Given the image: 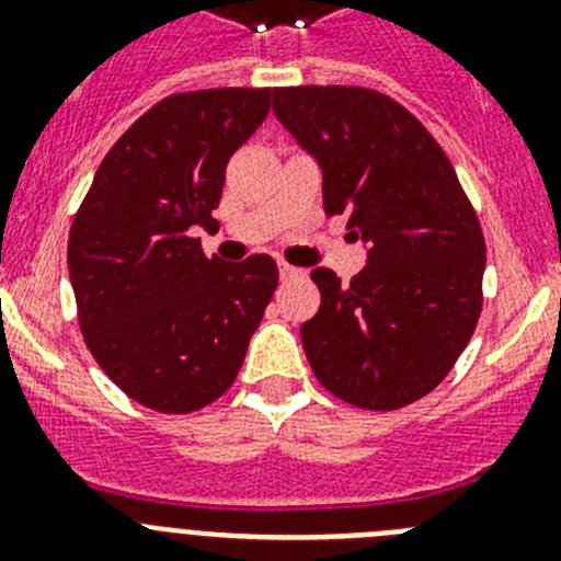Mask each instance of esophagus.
Wrapping results in <instances>:
<instances>
[{
	"mask_svg": "<svg viewBox=\"0 0 561 561\" xmlns=\"http://www.w3.org/2000/svg\"><path fill=\"white\" fill-rule=\"evenodd\" d=\"M277 270H280V280H291V277H304V270H297V266L280 264V266H277Z\"/></svg>",
	"mask_w": 561,
	"mask_h": 561,
	"instance_id": "34e87169",
	"label": "esophagus"
}]
</instances>
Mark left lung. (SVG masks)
Listing matches in <instances>:
<instances>
[{"label":"left lung","instance_id":"obj_1","mask_svg":"<svg viewBox=\"0 0 561 561\" xmlns=\"http://www.w3.org/2000/svg\"><path fill=\"white\" fill-rule=\"evenodd\" d=\"M272 112L323 171V207L348 213L368 266L342 286L314 270L300 325L325 390L396 410L438 388L483 306L485 241L453 162L393 98L362 87L272 89Z\"/></svg>","mask_w":561,"mask_h":561}]
</instances>
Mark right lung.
<instances>
[{
    "mask_svg": "<svg viewBox=\"0 0 561 561\" xmlns=\"http://www.w3.org/2000/svg\"><path fill=\"white\" fill-rule=\"evenodd\" d=\"M270 112V89H199L148 108L103 157L69 230L83 340L142 408L193 413L219 399L277 286L270 255L207 257L232 153Z\"/></svg>",
    "mask_w": 561,
    "mask_h": 561,
    "instance_id": "obj_1",
    "label": "right lung"
}]
</instances>
